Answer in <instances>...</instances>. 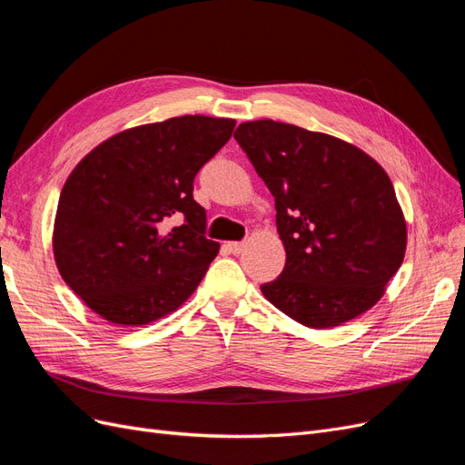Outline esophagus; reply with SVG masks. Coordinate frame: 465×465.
<instances>
[{
	"instance_id": "esophagus-1",
	"label": "esophagus",
	"mask_w": 465,
	"mask_h": 465,
	"mask_svg": "<svg viewBox=\"0 0 465 465\" xmlns=\"http://www.w3.org/2000/svg\"><path fill=\"white\" fill-rule=\"evenodd\" d=\"M243 243L242 242H228L226 245H223V249H226L228 252H232V254H239V252H242L243 251Z\"/></svg>"
}]
</instances>
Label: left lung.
Instances as JSON below:
<instances>
[{"mask_svg":"<svg viewBox=\"0 0 465 465\" xmlns=\"http://www.w3.org/2000/svg\"><path fill=\"white\" fill-rule=\"evenodd\" d=\"M272 193L286 266L261 292L290 319L332 328L369 311L406 252L391 177L363 151L272 119L235 129Z\"/></svg>","mask_w":465,"mask_h":465,"instance_id":"8db88e82","label":"left lung"}]
</instances>
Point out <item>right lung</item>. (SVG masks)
<instances>
[{
  "mask_svg": "<svg viewBox=\"0 0 465 465\" xmlns=\"http://www.w3.org/2000/svg\"><path fill=\"white\" fill-rule=\"evenodd\" d=\"M235 119L183 115L104 141L59 194L54 257L100 317L141 326L197 290L220 245L206 239L194 175L232 137Z\"/></svg>",
  "mask_w": 465,
  "mask_h": 465,
  "instance_id": "1",
  "label": "right lung"
}]
</instances>
